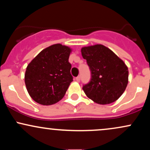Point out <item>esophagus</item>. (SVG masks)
Returning a JSON list of instances; mask_svg holds the SVG:
<instances>
[{
    "label": "esophagus",
    "instance_id": "esophagus-1",
    "mask_svg": "<svg viewBox=\"0 0 150 150\" xmlns=\"http://www.w3.org/2000/svg\"><path fill=\"white\" fill-rule=\"evenodd\" d=\"M75 80H76L77 82H80V76H77L76 78H75Z\"/></svg>",
    "mask_w": 150,
    "mask_h": 150
}]
</instances>
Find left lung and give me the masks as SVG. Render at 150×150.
Segmentation results:
<instances>
[{
  "mask_svg": "<svg viewBox=\"0 0 150 150\" xmlns=\"http://www.w3.org/2000/svg\"><path fill=\"white\" fill-rule=\"evenodd\" d=\"M81 53L91 72L90 81L82 87L86 95L99 104L114 102L128 85V67L111 50L101 44L82 48Z\"/></svg>",
  "mask_w": 150,
  "mask_h": 150,
  "instance_id": "obj_1",
  "label": "left lung"
}]
</instances>
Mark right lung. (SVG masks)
<instances>
[{
	"label": "right lung",
	"instance_id": "add662e5",
	"mask_svg": "<svg viewBox=\"0 0 150 150\" xmlns=\"http://www.w3.org/2000/svg\"><path fill=\"white\" fill-rule=\"evenodd\" d=\"M70 52L68 46L53 44L42 50L29 63L25 82L34 101L48 106L63 99L73 80L68 61Z\"/></svg>",
	"mask_w": 150,
	"mask_h": 150
}]
</instances>
